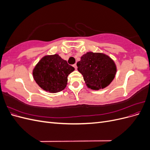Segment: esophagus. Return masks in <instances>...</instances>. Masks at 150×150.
<instances>
[{
    "instance_id": "1",
    "label": "esophagus",
    "mask_w": 150,
    "mask_h": 150,
    "mask_svg": "<svg viewBox=\"0 0 150 150\" xmlns=\"http://www.w3.org/2000/svg\"><path fill=\"white\" fill-rule=\"evenodd\" d=\"M73 67L75 68V69H77V65H76V64H73Z\"/></svg>"
}]
</instances>
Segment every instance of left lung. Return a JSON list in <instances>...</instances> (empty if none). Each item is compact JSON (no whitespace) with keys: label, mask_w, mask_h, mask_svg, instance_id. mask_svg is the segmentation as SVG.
<instances>
[{"label":"left lung","mask_w":150,"mask_h":150,"mask_svg":"<svg viewBox=\"0 0 150 150\" xmlns=\"http://www.w3.org/2000/svg\"><path fill=\"white\" fill-rule=\"evenodd\" d=\"M78 70L83 76L89 88L98 90L107 87L114 79L116 66L111 57L103 53L89 52L77 62Z\"/></svg>","instance_id":"left-lung-1"}]
</instances>
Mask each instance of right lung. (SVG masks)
<instances>
[{"label": "right lung", "instance_id": "right-lung-1", "mask_svg": "<svg viewBox=\"0 0 150 150\" xmlns=\"http://www.w3.org/2000/svg\"><path fill=\"white\" fill-rule=\"evenodd\" d=\"M74 68L56 54L44 56L33 69L34 79L46 91L55 93L66 87L67 76Z\"/></svg>", "mask_w": 150, "mask_h": 150}]
</instances>
